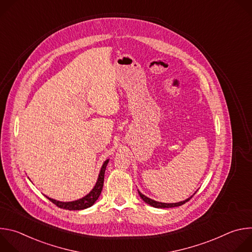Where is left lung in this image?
I'll return each instance as SVG.
<instances>
[{
  "instance_id": "8db88e82",
  "label": "left lung",
  "mask_w": 252,
  "mask_h": 252,
  "mask_svg": "<svg viewBox=\"0 0 252 252\" xmlns=\"http://www.w3.org/2000/svg\"><path fill=\"white\" fill-rule=\"evenodd\" d=\"M138 191V194H139V196L141 197V199L145 201L146 203H148V204H150L151 206H154V207H157V208H169V207H176V206H181V205H183V204H185L186 202H188L192 196H190V197H189L188 199H186V200H184V201H179V202H175V203H164V202H159V201H156V200H154V199H151L150 197H148V196H146V195H143L139 190H137ZM194 194H195V192H194Z\"/></svg>"
}]
</instances>
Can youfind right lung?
<instances>
[{"mask_svg": "<svg viewBox=\"0 0 252 252\" xmlns=\"http://www.w3.org/2000/svg\"><path fill=\"white\" fill-rule=\"evenodd\" d=\"M109 163V159H106L99 171L97 181L95 183V186L94 187V189L84 197L78 199V200H74V201H68V202H63V201H59L53 198H50L48 196H46L49 200H51L53 203H55L58 207L63 208V209H68V210H81V209H85L88 207H91L95 201L96 199L99 197L100 192L102 190V187H103V178H104V171H105V167Z\"/></svg>", "mask_w": 252, "mask_h": 252, "instance_id": "1", "label": "right lung"}]
</instances>
